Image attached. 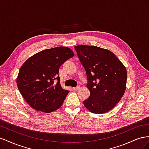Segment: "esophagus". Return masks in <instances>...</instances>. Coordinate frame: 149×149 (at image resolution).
Listing matches in <instances>:
<instances>
[{
    "label": "esophagus",
    "mask_w": 149,
    "mask_h": 149,
    "mask_svg": "<svg viewBox=\"0 0 149 149\" xmlns=\"http://www.w3.org/2000/svg\"><path fill=\"white\" fill-rule=\"evenodd\" d=\"M79 89V86L76 87V88H73V90H74V91H77V90H78Z\"/></svg>",
    "instance_id": "esophagus-1"
}]
</instances>
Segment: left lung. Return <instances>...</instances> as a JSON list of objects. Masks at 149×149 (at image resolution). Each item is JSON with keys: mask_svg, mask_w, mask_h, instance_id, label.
Masks as SVG:
<instances>
[{"mask_svg": "<svg viewBox=\"0 0 149 149\" xmlns=\"http://www.w3.org/2000/svg\"><path fill=\"white\" fill-rule=\"evenodd\" d=\"M79 61L86 72L90 91L83 101L90 112L103 114L111 111L123 97L126 89L127 71L114 54L95 46L74 47Z\"/></svg>", "mask_w": 149, "mask_h": 149, "instance_id": "8db88e82", "label": "left lung"}]
</instances>
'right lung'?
<instances>
[{"label":"right lung","mask_w":149,"mask_h":149,"mask_svg":"<svg viewBox=\"0 0 149 149\" xmlns=\"http://www.w3.org/2000/svg\"><path fill=\"white\" fill-rule=\"evenodd\" d=\"M73 56L70 48L58 47L36 53L22 65L17 87L33 109L49 113L62 106L69 91L61 86L58 73L60 67Z\"/></svg>","instance_id":"right-lung-1"}]
</instances>
